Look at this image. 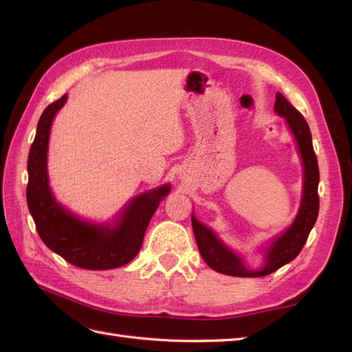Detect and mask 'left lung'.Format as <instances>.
I'll use <instances>...</instances> for the list:
<instances>
[{
  "label": "left lung",
  "mask_w": 352,
  "mask_h": 352,
  "mask_svg": "<svg viewBox=\"0 0 352 352\" xmlns=\"http://www.w3.org/2000/svg\"><path fill=\"white\" fill-rule=\"evenodd\" d=\"M275 111L286 119L289 129L300 148L302 166H304V186L301 207L294 223L278 237H275L271 246L266 251V265L258 271H250L243 265L242 258L228 250L210 228L203 226L192 214V228L197 239L198 250L206 263L214 269L216 272L231 275V276H265L275 272L276 269L287 265L301 252L302 246L307 242L310 231L315 226L319 213V168L318 159L311 144V133L309 124L304 116L278 92L275 96Z\"/></svg>",
  "instance_id": "1"
}]
</instances>
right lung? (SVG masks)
Returning a JSON list of instances; mask_svg holds the SVG:
<instances>
[{"mask_svg":"<svg viewBox=\"0 0 352 352\" xmlns=\"http://www.w3.org/2000/svg\"><path fill=\"white\" fill-rule=\"evenodd\" d=\"M66 100L68 95L51 102L37 122L27 163L28 210L43 243L71 265L92 271L124 266L138 256L148 223L170 186H162L131 199L115 226H95L65 210L48 186L47 154L52 119Z\"/></svg>","mask_w":352,"mask_h":352,"instance_id":"add662e5","label":"right lung"}]
</instances>
